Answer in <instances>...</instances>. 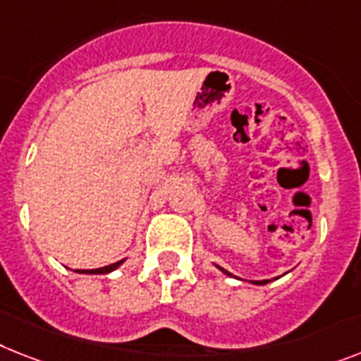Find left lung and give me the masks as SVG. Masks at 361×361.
Returning a JSON list of instances; mask_svg holds the SVG:
<instances>
[{"instance_id":"left-lung-1","label":"left lung","mask_w":361,"mask_h":361,"mask_svg":"<svg viewBox=\"0 0 361 361\" xmlns=\"http://www.w3.org/2000/svg\"><path fill=\"white\" fill-rule=\"evenodd\" d=\"M219 269H221L223 271V273H225V275H231V273H228V271H225V269H223V267H219ZM232 276V275H231ZM252 282H255V284H267V282H269V281H252Z\"/></svg>"}]
</instances>
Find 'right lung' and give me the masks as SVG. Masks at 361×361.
<instances>
[{"instance_id": "add662e5", "label": "right lung", "mask_w": 361, "mask_h": 361, "mask_svg": "<svg viewBox=\"0 0 361 361\" xmlns=\"http://www.w3.org/2000/svg\"><path fill=\"white\" fill-rule=\"evenodd\" d=\"M123 264V260L116 262V264H110V266L99 267V269H77V273H90V275H103V273H110V271H114L116 267H120Z\"/></svg>"}]
</instances>
